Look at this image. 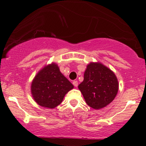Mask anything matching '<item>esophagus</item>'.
Returning <instances> with one entry per match:
<instances>
[{"instance_id":"obj_1","label":"esophagus","mask_w":146,"mask_h":146,"mask_svg":"<svg viewBox=\"0 0 146 146\" xmlns=\"http://www.w3.org/2000/svg\"><path fill=\"white\" fill-rule=\"evenodd\" d=\"M73 84L74 85V86L77 87L78 86V81H73Z\"/></svg>"}]
</instances>
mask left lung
I'll list each match as a JSON object with an SVG mask.
<instances>
[{"mask_svg":"<svg viewBox=\"0 0 146 146\" xmlns=\"http://www.w3.org/2000/svg\"><path fill=\"white\" fill-rule=\"evenodd\" d=\"M86 103L94 109H101L113 101L119 83L115 73L100 62L87 65L84 80L78 86Z\"/></svg>","mask_w":146,"mask_h":146,"instance_id":"8db88e82","label":"left lung"}]
</instances>
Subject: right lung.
Listing matches in <instances>:
<instances>
[{"mask_svg":"<svg viewBox=\"0 0 146 146\" xmlns=\"http://www.w3.org/2000/svg\"><path fill=\"white\" fill-rule=\"evenodd\" d=\"M73 87L60 72L58 64L51 63L37 73L31 83V92L38 104L54 108L62 103L65 95Z\"/></svg>","mask_w":146,"mask_h":146,"instance_id":"1","label":"right lung"}]
</instances>
